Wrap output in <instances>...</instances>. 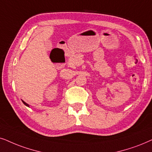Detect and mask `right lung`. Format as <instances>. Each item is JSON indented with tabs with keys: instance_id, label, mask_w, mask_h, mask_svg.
Masks as SVG:
<instances>
[{
	"instance_id": "obj_1",
	"label": "right lung",
	"mask_w": 152,
	"mask_h": 152,
	"mask_svg": "<svg viewBox=\"0 0 152 152\" xmlns=\"http://www.w3.org/2000/svg\"><path fill=\"white\" fill-rule=\"evenodd\" d=\"M22 102H23V104H25V105H26V106H28V107H29V105H28V104H26V102H23V100H22Z\"/></svg>"
}]
</instances>
